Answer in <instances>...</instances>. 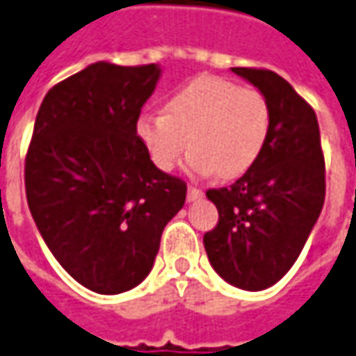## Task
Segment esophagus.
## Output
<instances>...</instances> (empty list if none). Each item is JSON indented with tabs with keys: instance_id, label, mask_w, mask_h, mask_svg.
<instances>
[{
	"instance_id": "obj_1",
	"label": "esophagus",
	"mask_w": 356,
	"mask_h": 356,
	"mask_svg": "<svg viewBox=\"0 0 356 356\" xmlns=\"http://www.w3.org/2000/svg\"><path fill=\"white\" fill-rule=\"evenodd\" d=\"M198 198H202V191L197 187H188V191H187L188 202H195V200H198Z\"/></svg>"
}]
</instances>
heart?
I'll return each instance as SVG.
<instances>
[{"label": "heart", "instance_id": "b5f03b06", "mask_svg": "<svg viewBox=\"0 0 356 356\" xmlns=\"http://www.w3.org/2000/svg\"><path fill=\"white\" fill-rule=\"evenodd\" d=\"M269 132L270 108L261 91L210 76L173 91L163 115L136 120L138 140L156 168L171 171L188 146L187 169L198 177H241L263 156Z\"/></svg>", "mask_w": 356, "mask_h": 356}]
</instances>
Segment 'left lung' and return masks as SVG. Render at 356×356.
<instances>
[{
  "instance_id": "1",
  "label": "left lung",
  "mask_w": 356,
  "mask_h": 356,
  "mask_svg": "<svg viewBox=\"0 0 356 356\" xmlns=\"http://www.w3.org/2000/svg\"><path fill=\"white\" fill-rule=\"evenodd\" d=\"M265 95L269 142L234 185L210 188L216 228L204 234L212 269L232 286L265 290L298 259L325 198V163L314 108L270 70L232 67Z\"/></svg>"
}]
</instances>
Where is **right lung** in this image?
Segmentation results:
<instances>
[{
    "instance_id": "obj_1",
    "label": "right lung",
    "mask_w": 356,
    "mask_h": 356,
    "mask_svg": "<svg viewBox=\"0 0 356 356\" xmlns=\"http://www.w3.org/2000/svg\"><path fill=\"white\" fill-rule=\"evenodd\" d=\"M161 67L95 62L46 93L26 152V202L70 277L120 294L149 275L187 185L158 169L136 120Z\"/></svg>"
}]
</instances>
